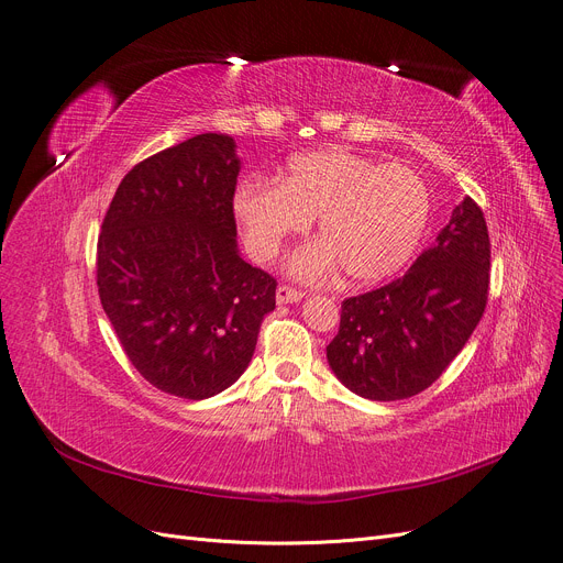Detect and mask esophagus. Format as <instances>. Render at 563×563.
<instances>
[{
  "instance_id": "34e87169",
  "label": "esophagus",
  "mask_w": 563,
  "mask_h": 563,
  "mask_svg": "<svg viewBox=\"0 0 563 563\" xmlns=\"http://www.w3.org/2000/svg\"><path fill=\"white\" fill-rule=\"evenodd\" d=\"M306 297V291H301V289H294V287H289V285H278V289H276V301L283 306V303H297V301H301Z\"/></svg>"
}]
</instances>
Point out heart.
<instances>
[{
    "label": "heart",
    "instance_id": "heart-1",
    "mask_svg": "<svg viewBox=\"0 0 563 563\" xmlns=\"http://www.w3.org/2000/svg\"><path fill=\"white\" fill-rule=\"evenodd\" d=\"M429 207L416 170L338 147L294 157L280 183L251 177L234 191L244 244L257 260L276 257L317 219L321 240L287 260V272L310 283L331 278L340 266L353 283L397 274L422 240Z\"/></svg>",
    "mask_w": 563,
    "mask_h": 563
}]
</instances>
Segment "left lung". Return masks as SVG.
Masks as SVG:
<instances>
[{
	"label": "left lung",
	"instance_id": "1",
	"mask_svg": "<svg viewBox=\"0 0 563 563\" xmlns=\"http://www.w3.org/2000/svg\"><path fill=\"white\" fill-rule=\"evenodd\" d=\"M490 240L482 207L463 198L410 269L342 301L327 358L344 386L372 401L427 390L459 356L486 310Z\"/></svg>",
	"mask_w": 563,
	"mask_h": 563
}]
</instances>
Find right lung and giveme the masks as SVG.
<instances>
[{
	"instance_id": "add662e5",
	"label": "right lung",
	"mask_w": 563,
	"mask_h": 563,
	"mask_svg": "<svg viewBox=\"0 0 563 563\" xmlns=\"http://www.w3.org/2000/svg\"><path fill=\"white\" fill-rule=\"evenodd\" d=\"M234 139L198 134L136 164L98 240V291L136 372L207 399L249 367L276 278L236 251Z\"/></svg>"
}]
</instances>
